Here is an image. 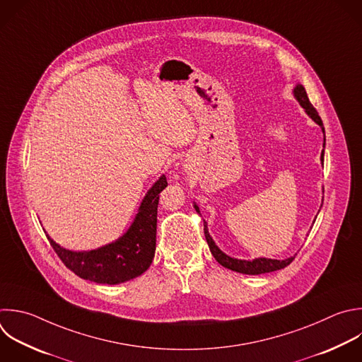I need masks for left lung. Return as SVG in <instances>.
Segmentation results:
<instances>
[{
    "label": "left lung",
    "mask_w": 362,
    "mask_h": 362,
    "mask_svg": "<svg viewBox=\"0 0 362 362\" xmlns=\"http://www.w3.org/2000/svg\"><path fill=\"white\" fill-rule=\"evenodd\" d=\"M294 95L297 98V100L300 102V105L305 109L307 115L314 119L315 122L322 128V132H324V127H322V120L317 112V109L313 106V103L310 102L308 96H307V92L304 89L303 85H297L294 88ZM321 160L324 162V152L321 155ZM196 211H199V207L194 206ZM204 235H206V240H207V245H209V249L213 255V257L217 260V263H220L223 267L226 269H230L233 272H237V273H243V274H263V273H270V272H276V270H280V269H284L287 267L296 257H290V259H286V260H273V259H256L253 262H246V260H235V259H231L228 256H226L223 252L218 250V247L214 245L213 238L210 237L209 231H207V227H206V221H204Z\"/></svg>",
    "instance_id": "left-lung-1"
}]
</instances>
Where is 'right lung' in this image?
<instances>
[{"instance_id":"obj_1","label":"right lung","mask_w":362,"mask_h":362,"mask_svg":"<svg viewBox=\"0 0 362 362\" xmlns=\"http://www.w3.org/2000/svg\"><path fill=\"white\" fill-rule=\"evenodd\" d=\"M168 186L162 176L145 196L139 213L125 235L92 252H69L48 235L49 245L62 263L83 280L119 284L145 273L155 257L159 193Z\"/></svg>"}]
</instances>
